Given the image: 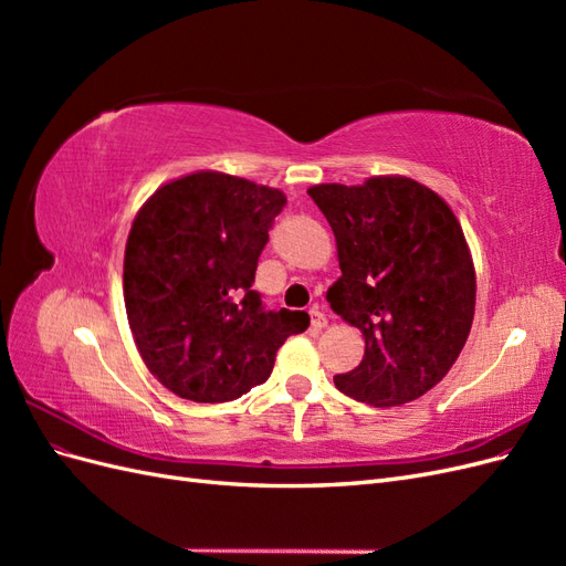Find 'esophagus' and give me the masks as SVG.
Returning <instances> with one entry per match:
<instances>
[{
    "label": "esophagus",
    "instance_id": "34e87169",
    "mask_svg": "<svg viewBox=\"0 0 566 566\" xmlns=\"http://www.w3.org/2000/svg\"><path fill=\"white\" fill-rule=\"evenodd\" d=\"M310 316H312V328L314 331H321V328H325V325H328V318H325V314L318 310V306H312Z\"/></svg>",
    "mask_w": 566,
    "mask_h": 566
}]
</instances>
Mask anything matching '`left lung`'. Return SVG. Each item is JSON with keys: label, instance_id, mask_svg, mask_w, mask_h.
<instances>
[{"label": "left lung", "instance_id": "1", "mask_svg": "<svg viewBox=\"0 0 566 566\" xmlns=\"http://www.w3.org/2000/svg\"><path fill=\"white\" fill-rule=\"evenodd\" d=\"M335 233L333 312L364 333L361 364L335 387L370 406L422 397L451 370L474 318V266L455 214L406 177L312 186Z\"/></svg>", "mask_w": 566, "mask_h": 566}]
</instances>
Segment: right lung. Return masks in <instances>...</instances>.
<instances>
[{
    "mask_svg": "<svg viewBox=\"0 0 566 566\" xmlns=\"http://www.w3.org/2000/svg\"><path fill=\"white\" fill-rule=\"evenodd\" d=\"M276 188L217 172L158 188L125 250V306L148 370L177 397L221 403L269 380L276 352L304 333V312H266L252 290Z\"/></svg>",
    "mask_w": 566,
    "mask_h": 566,
    "instance_id": "obj_1",
    "label": "right lung"
}]
</instances>
